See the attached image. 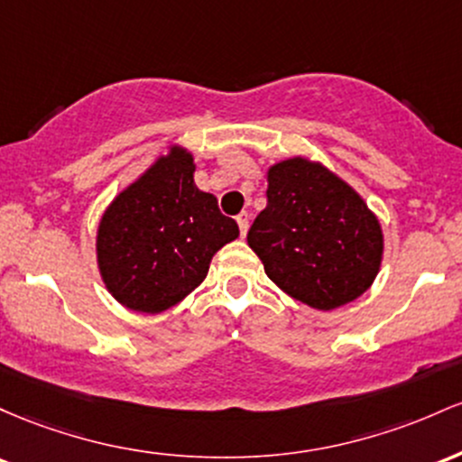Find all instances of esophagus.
Returning <instances> with one entry per match:
<instances>
[{
	"instance_id": "34e87169",
	"label": "esophagus",
	"mask_w": 462,
	"mask_h": 462,
	"mask_svg": "<svg viewBox=\"0 0 462 462\" xmlns=\"http://www.w3.org/2000/svg\"><path fill=\"white\" fill-rule=\"evenodd\" d=\"M248 217H251V216H248L246 211H242V214H237V217H236V220H237V226H240L242 237H245V236H246V231H248Z\"/></svg>"
}]
</instances>
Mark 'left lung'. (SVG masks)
Wrapping results in <instances>:
<instances>
[{"label": "left lung", "instance_id": "8db88e82", "mask_svg": "<svg viewBox=\"0 0 462 462\" xmlns=\"http://www.w3.org/2000/svg\"><path fill=\"white\" fill-rule=\"evenodd\" d=\"M266 199L246 240L283 292L329 312L371 288L384 236L351 185L325 165L292 157L268 170Z\"/></svg>", "mask_w": 462, "mask_h": 462}]
</instances>
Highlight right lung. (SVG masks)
I'll list each match as a JSON object with an SVG mask.
<instances>
[{"instance_id":"obj_1","label":"right lung","mask_w":462,"mask_h":462,"mask_svg":"<svg viewBox=\"0 0 462 462\" xmlns=\"http://www.w3.org/2000/svg\"><path fill=\"white\" fill-rule=\"evenodd\" d=\"M194 157L172 146L106 207L97 268L124 308L159 314L199 288L211 257L240 236L214 194L194 183Z\"/></svg>"}]
</instances>
